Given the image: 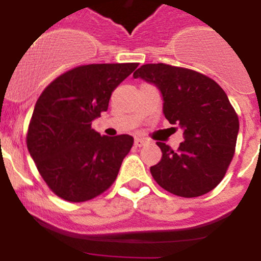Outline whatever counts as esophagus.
<instances>
[{"label": "esophagus", "mask_w": 261, "mask_h": 261, "mask_svg": "<svg viewBox=\"0 0 261 261\" xmlns=\"http://www.w3.org/2000/svg\"><path fill=\"white\" fill-rule=\"evenodd\" d=\"M134 144H135V146H139V147H140V146L145 145V144H146V141L144 140V139L136 138V139H135V143H134Z\"/></svg>", "instance_id": "obj_1"}]
</instances>
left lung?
Instances as JSON below:
<instances>
[{
    "mask_svg": "<svg viewBox=\"0 0 261 261\" xmlns=\"http://www.w3.org/2000/svg\"><path fill=\"white\" fill-rule=\"evenodd\" d=\"M162 93L163 114L183 130L177 151L156 143L163 155L150 168L162 188L186 198L211 192L235 154L239 117L227 94L211 78L187 68L144 64L134 73Z\"/></svg>",
    "mask_w": 261,
    "mask_h": 261,
    "instance_id": "obj_1",
    "label": "left lung"
}]
</instances>
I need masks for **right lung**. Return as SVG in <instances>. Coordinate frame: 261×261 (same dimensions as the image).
I'll return each instance as SVG.
<instances>
[{"mask_svg":"<svg viewBox=\"0 0 261 261\" xmlns=\"http://www.w3.org/2000/svg\"><path fill=\"white\" fill-rule=\"evenodd\" d=\"M136 68L138 63L81 65L53 81L36 101L26 144L43 179L60 198L88 201L115 181L134 138L101 136L91 125Z\"/></svg>","mask_w":261,"mask_h":261,"instance_id":"add662e5","label":"right lung"}]
</instances>
